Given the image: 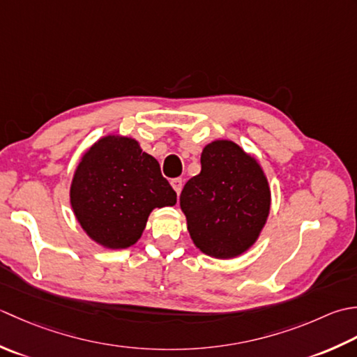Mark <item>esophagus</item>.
<instances>
[{"mask_svg":"<svg viewBox=\"0 0 357 357\" xmlns=\"http://www.w3.org/2000/svg\"><path fill=\"white\" fill-rule=\"evenodd\" d=\"M171 185L174 188V191H176L177 194L181 192V188H183V180L181 178H172L171 180Z\"/></svg>","mask_w":357,"mask_h":357,"instance_id":"34e87169","label":"esophagus"}]
</instances>
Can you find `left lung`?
Segmentation results:
<instances>
[{"instance_id":"8db88e82","label":"left lung","mask_w":357,"mask_h":357,"mask_svg":"<svg viewBox=\"0 0 357 357\" xmlns=\"http://www.w3.org/2000/svg\"><path fill=\"white\" fill-rule=\"evenodd\" d=\"M202 171L180 194L188 231L200 251L231 259L256 242L270 213V188L259 163L238 144L209 143Z\"/></svg>"}]
</instances>
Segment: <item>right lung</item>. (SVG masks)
I'll return each instance as SVG.
<instances>
[{
	"label": "right lung",
	"instance_id": "1",
	"mask_svg": "<svg viewBox=\"0 0 357 357\" xmlns=\"http://www.w3.org/2000/svg\"><path fill=\"white\" fill-rule=\"evenodd\" d=\"M176 202L157 160L128 137H105L93 144L70 186V205L82 228L112 250L134 245L151 211Z\"/></svg>",
	"mask_w": 357,
	"mask_h": 357
}]
</instances>
